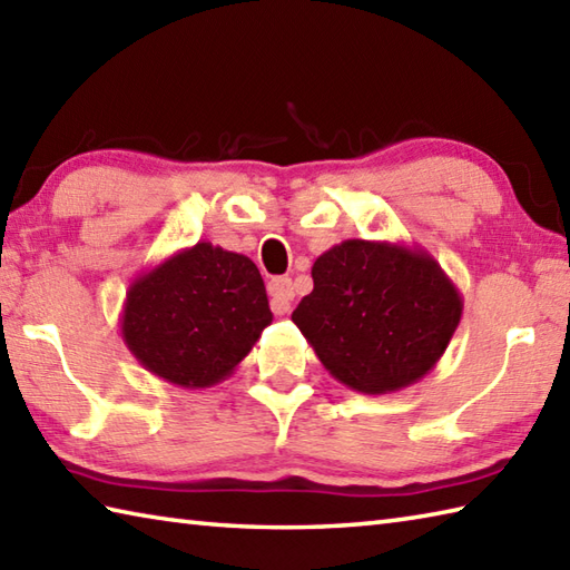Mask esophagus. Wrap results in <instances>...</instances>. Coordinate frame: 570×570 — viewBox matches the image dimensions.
Segmentation results:
<instances>
[{
  "mask_svg": "<svg viewBox=\"0 0 570 570\" xmlns=\"http://www.w3.org/2000/svg\"><path fill=\"white\" fill-rule=\"evenodd\" d=\"M266 292H269L274 314L282 316V314H286L288 308H292L294 284H292V278H288V276H276V278H272L269 286H266Z\"/></svg>",
  "mask_w": 570,
  "mask_h": 570,
  "instance_id": "obj_1",
  "label": "esophagus"
}]
</instances>
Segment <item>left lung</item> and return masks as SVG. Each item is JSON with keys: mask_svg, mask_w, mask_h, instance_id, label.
Returning a JSON list of instances; mask_svg holds the SVG:
<instances>
[{"mask_svg": "<svg viewBox=\"0 0 570 570\" xmlns=\"http://www.w3.org/2000/svg\"><path fill=\"white\" fill-rule=\"evenodd\" d=\"M314 292L292 321L338 383L387 395L425 377L460 326L464 301L432 254L345 239L314 262Z\"/></svg>", "mask_w": 570, "mask_h": 570, "instance_id": "obj_1", "label": "left lung"}]
</instances>
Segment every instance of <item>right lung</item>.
I'll list each match as a JSON object with an SVG mask.
<instances>
[{"label": "right lung", "mask_w": 570, "mask_h": 570, "mask_svg": "<svg viewBox=\"0 0 570 570\" xmlns=\"http://www.w3.org/2000/svg\"><path fill=\"white\" fill-rule=\"evenodd\" d=\"M272 318L249 256L197 242L132 278L120 336L145 371L197 390L227 381Z\"/></svg>", "instance_id": "1"}]
</instances>
